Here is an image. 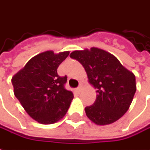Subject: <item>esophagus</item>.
<instances>
[{
	"label": "esophagus",
	"mask_w": 150,
	"mask_h": 150,
	"mask_svg": "<svg viewBox=\"0 0 150 150\" xmlns=\"http://www.w3.org/2000/svg\"><path fill=\"white\" fill-rule=\"evenodd\" d=\"M80 91H81V86H79V87H78V88H76V92H77V93H79Z\"/></svg>",
	"instance_id": "esophagus-1"
}]
</instances>
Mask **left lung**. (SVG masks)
I'll use <instances>...</instances> for the list:
<instances>
[{
  "mask_svg": "<svg viewBox=\"0 0 150 150\" xmlns=\"http://www.w3.org/2000/svg\"><path fill=\"white\" fill-rule=\"evenodd\" d=\"M70 57L84 67L88 82L97 89L93 105L85 107L88 118L97 125H107L124 115L137 90L136 77L117 57L103 50H75Z\"/></svg>",
  "mask_w": 150,
  "mask_h": 150,
  "instance_id": "8db88e82",
  "label": "left lung"
}]
</instances>
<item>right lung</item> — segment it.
<instances>
[{
    "mask_svg": "<svg viewBox=\"0 0 150 150\" xmlns=\"http://www.w3.org/2000/svg\"><path fill=\"white\" fill-rule=\"evenodd\" d=\"M69 53V51L40 53L12 78L15 97L28 115L40 123L57 122L70 107L74 95L65 88L67 77H61L57 71Z\"/></svg>",
    "mask_w": 150,
    "mask_h": 150,
    "instance_id": "right-lung-1",
    "label": "right lung"
}]
</instances>
